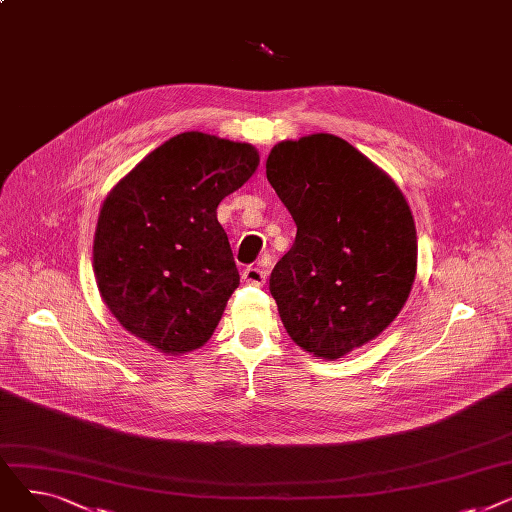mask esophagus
<instances>
[{
    "label": "esophagus",
    "instance_id": "1",
    "mask_svg": "<svg viewBox=\"0 0 512 512\" xmlns=\"http://www.w3.org/2000/svg\"><path fill=\"white\" fill-rule=\"evenodd\" d=\"M265 278H267V272L259 265H249L247 270L242 272V280H245L247 284H253V286H263Z\"/></svg>",
    "mask_w": 512,
    "mask_h": 512
}]
</instances>
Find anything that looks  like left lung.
Here are the masks:
<instances>
[{"label": "left lung", "mask_w": 512, "mask_h": 512, "mask_svg": "<svg viewBox=\"0 0 512 512\" xmlns=\"http://www.w3.org/2000/svg\"><path fill=\"white\" fill-rule=\"evenodd\" d=\"M265 174L297 224L270 276L282 324L305 351L340 359L382 334L409 299L417 270L409 203L334 134L278 143Z\"/></svg>", "instance_id": "obj_1"}]
</instances>
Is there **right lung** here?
<instances>
[{"instance_id": "obj_1", "label": "right lung", "mask_w": 512, "mask_h": 512, "mask_svg": "<svg viewBox=\"0 0 512 512\" xmlns=\"http://www.w3.org/2000/svg\"><path fill=\"white\" fill-rule=\"evenodd\" d=\"M257 166L249 143L182 132L114 186L99 213L93 270L122 328L166 355L211 338L240 282L215 209Z\"/></svg>"}]
</instances>
